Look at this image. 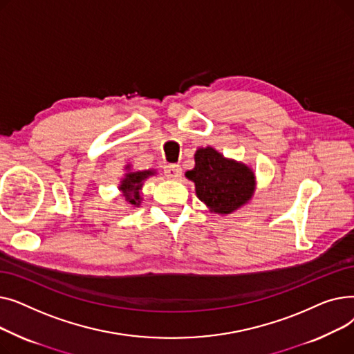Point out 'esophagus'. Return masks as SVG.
Returning <instances> with one entry per match:
<instances>
[{
  "mask_svg": "<svg viewBox=\"0 0 354 354\" xmlns=\"http://www.w3.org/2000/svg\"><path fill=\"white\" fill-rule=\"evenodd\" d=\"M165 175L171 179H178L182 175V167L176 163L165 165Z\"/></svg>",
  "mask_w": 354,
  "mask_h": 354,
  "instance_id": "34e87169",
  "label": "esophagus"
}]
</instances>
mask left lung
Here are the masks:
<instances>
[{
    "instance_id": "left-lung-1",
    "label": "left lung",
    "mask_w": 354,
    "mask_h": 354,
    "mask_svg": "<svg viewBox=\"0 0 354 354\" xmlns=\"http://www.w3.org/2000/svg\"><path fill=\"white\" fill-rule=\"evenodd\" d=\"M187 178L195 182L198 198L216 214H231L244 205L255 185L248 166L225 159L212 147L198 149L195 167Z\"/></svg>"
}]
</instances>
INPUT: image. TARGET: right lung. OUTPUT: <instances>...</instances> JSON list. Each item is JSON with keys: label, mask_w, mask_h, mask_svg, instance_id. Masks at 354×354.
<instances>
[{"label": "right lung", "mask_w": 354, "mask_h": 354, "mask_svg": "<svg viewBox=\"0 0 354 354\" xmlns=\"http://www.w3.org/2000/svg\"><path fill=\"white\" fill-rule=\"evenodd\" d=\"M151 175H153L152 171L129 172L126 175V178L122 180V185L119 188L123 192V196L127 201V203H130V205H135V207L140 205L142 198L139 195V191L142 189V182Z\"/></svg>", "instance_id": "1"}]
</instances>
